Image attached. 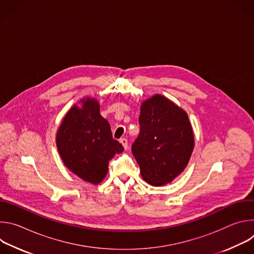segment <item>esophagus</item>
I'll return each instance as SVG.
<instances>
[{
  "label": "esophagus",
  "instance_id": "34e87169",
  "mask_svg": "<svg viewBox=\"0 0 254 254\" xmlns=\"http://www.w3.org/2000/svg\"><path fill=\"white\" fill-rule=\"evenodd\" d=\"M120 141H121V143L124 146L125 150H127V149H128V142H127V138L123 137V138L120 139Z\"/></svg>",
  "mask_w": 254,
  "mask_h": 254
}]
</instances>
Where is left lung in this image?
I'll return each mask as SVG.
<instances>
[{"label":"left lung","mask_w":254,"mask_h":254,"mask_svg":"<svg viewBox=\"0 0 254 254\" xmlns=\"http://www.w3.org/2000/svg\"><path fill=\"white\" fill-rule=\"evenodd\" d=\"M138 123L140 130L131 152L142 179L155 187L171 183L185 170L194 149L187 113L156 94L141 103Z\"/></svg>","instance_id":"obj_1"}]
</instances>
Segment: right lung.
<instances>
[{
    "mask_svg": "<svg viewBox=\"0 0 254 254\" xmlns=\"http://www.w3.org/2000/svg\"><path fill=\"white\" fill-rule=\"evenodd\" d=\"M65 115L56 134L64 165L85 182L97 185L108 171V162L124 147L113 138L111 126L100 116L99 103L86 97Z\"/></svg>",
    "mask_w": 254,
    "mask_h": 254,
    "instance_id": "add662e5",
    "label": "right lung"
}]
</instances>
